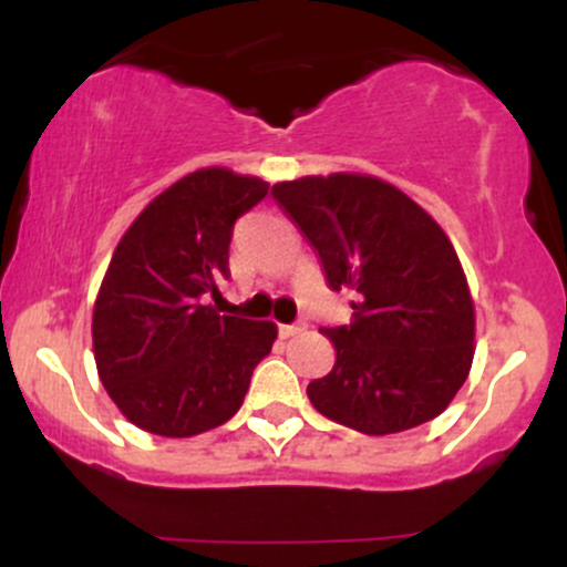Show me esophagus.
Wrapping results in <instances>:
<instances>
[{"instance_id": "esophagus-1", "label": "esophagus", "mask_w": 567, "mask_h": 567, "mask_svg": "<svg viewBox=\"0 0 567 567\" xmlns=\"http://www.w3.org/2000/svg\"><path fill=\"white\" fill-rule=\"evenodd\" d=\"M306 330V322H296V324H279V336L282 338H292L298 333H303Z\"/></svg>"}]
</instances>
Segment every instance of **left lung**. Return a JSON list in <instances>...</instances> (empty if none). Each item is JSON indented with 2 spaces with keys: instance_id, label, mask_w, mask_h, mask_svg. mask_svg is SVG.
<instances>
[{
  "instance_id": "8db88e82",
  "label": "left lung",
  "mask_w": 567,
  "mask_h": 567,
  "mask_svg": "<svg viewBox=\"0 0 567 567\" xmlns=\"http://www.w3.org/2000/svg\"><path fill=\"white\" fill-rule=\"evenodd\" d=\"M271 197L315 247L330 288L360 292L351 322L322 330L336 365L306 386L311 405L362 434L437 419L474 360V301L442 226L375 175H303Z\"/></svg>"
}]
</instances>
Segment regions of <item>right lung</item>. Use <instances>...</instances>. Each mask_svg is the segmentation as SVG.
I'll list each match as a JSON object with an SVG mask.
<instances>
[{"instance_id": "1", "label": "right lung", "mask_w": 567, "mask_h": 567, "mask_svg": "<svg viewBox=\"0 0 567 567\" xmlns=\"http://www.w3.org/2000/svg\"><path fill=\"white\" fill-rule=\"evenodd\" d=\"M269 184L229 167L175 181L130 224L93 309L97 375L122 415L159 437H194L231 419L271 351L275 322L218 315L234 220Z\"/></svg>"}]
</instances>
